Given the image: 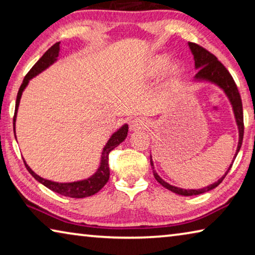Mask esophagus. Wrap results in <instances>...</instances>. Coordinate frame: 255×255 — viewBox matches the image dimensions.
Listing matches in <instances>:
<instances>
[{"instance_id":"obj_1","label":"esophagus","mask_w":255,"mask_h":255,"mask_svg":"<svg viewBox=\"0 0 255 255\" xmlns=\"http://www.w3.org/2000/svg\"><path fill=\"white\" fill-rule=\"evenodd\" d=\"M148 126H149L148 120L143 118V117L135 118L130 122V130H132V131L144 130V129H146Z\"/></svg>"}]
</instances>
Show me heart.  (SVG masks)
<instances>
[{
  "instance_id": "b5f03b06",
  "label": "heart",
  "mask_w": 255,
  "mask_h": 255,
  "mask_svg": "<svg viewBox=\"0 0 255 255\" xmlns=\"http://www.w3.org/2000/svg\"><path fill=\"white\" fill-rule=\"evenodd\" d=\"M171 57L169 55L163 54V55H157L153 57L147 63V65L145 66V74L148 76H155L161 73L164 68L167 66ZM184 72V67L181 63L176 62L173 63L167 70V79L172 82L178 81L181 76H182Z\"/></svg>"
}]
</instances>
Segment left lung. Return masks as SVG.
<instances>
[{"instance_id": "1", "label": "left lung", "mask_w": 255, "mask_h": 255, "mask_svg": "<svg viewBox=\"0 0 255 255\" xmlns=\"http://www.w3.org/2000/svg\"><path fill=\"white\" fill-rule=\"evenodd\" d=\"M189 47L193 54V58H195L196 68L197 70H199L196 74L195 79L197 81H208V82H211V83H215L216 85H218L219 88L223 89V91L226 93V96L228 97V99H230V101L232 103L237 127H239V133H240L239 145H237L236 154L234 156L235 158L237 153H239L241 149L242 141H243V135H244L243 106H242V99H241L239 90H237V86L235 84L234 80H233L232 75L230 74V72L227 71V68L224 66L221 62H219L214 54H211L210 51L205 49L204 47L195 44V42H189ZM233 162H234V159H233ZM150 165H152L153 174L155 176V179H156V181L159 184H162L164 188L169 189L172 192L188 197V196H197V195H200V193L210 191V190H213L214 188L217 187V185L221 184L222 181L225 179V176L227 175L228 172H230L233 164H231L230 167H228V170L226 171V173L224 174L222 178L217 181V182L210 184L206 188L198 189V190L181 189L178 187H174V185L169 184L163 179H161V176H159L156 173V171L154 170V164L152 161V157H150Z\"/></svg>"}]
</instances>
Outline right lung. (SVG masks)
Wrapping results in <instances>:
<instances>
[{
	"mask_svg": "<svg viewBox=\"0 0 255 255\" xmlns=\"http://www.w3.org/2000/svg\"><path fill=\"white\" fill-rule=\"evenodd\" d=\"M59 44L60 42H56L50 48L46 51V53L41 56L40 59L34 64L32 66L31 70L28 72V74L24 76L22 84H21L18 96H16V102H15V110H14V117H13V130L15 131V118H16V111H18V107L20 103V99L21 96H22L23 90L25 89V86L28 85L29 80H31L32 77L36 76L37 74H39L44 70H46L47 67L50 66L56 59L58 57L59 54ZM127 132H128V125H124V126L119 129V130L116 131L114 135L111 136V138L108 140L107 145L105 146L102 152V156H101V163L100 166H99L98 171L94 173L91 178L86 179V180H82V181H76V182H68V183H58V182H54V181H49L46 179L40 178L39 175H37L34 172L30 169V167L27 165V163L24 162V165L27 167V170L29 171V173L31 174L34 179H36L38 182H40L41 184H44L45 187L50 189L51 191H54L56 193H59V195L65 196V197H70V198H85V197H90L96 195L97 192L100 191V190L105 187V184L108 182L110 176V169H109V153L112 149H115L117 146L123 143L125 140V138L127 137Z\"/></svg>",
	"mask_w": 255,
	"mask_h": 255,
	"instance_id": "add662e5",
	"label": "right lung"
}]
</instances>
